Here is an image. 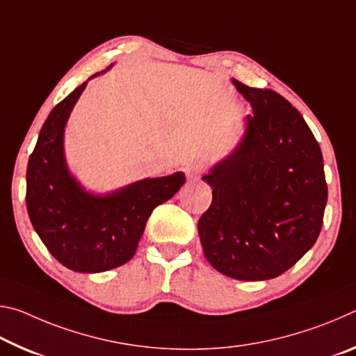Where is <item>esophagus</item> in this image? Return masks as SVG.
Masks as SVG:
<instances>
[{"label":"esophagus","instance_id":"obj_1","mask_svg":"<svg viewBox=\"0 0 356 356\" xmlns=\"http://www.w3.org/2000/svg\"><path fill=\"white\" fill-rule=\"evenodd\" d=\"M204 170V165L200 163V161H195V163H191L185 168V172H186V177H188L190 180H196L200 179L201 172Z\"/></svg>","mask_w":356,"mask_h":356}]
</instances>
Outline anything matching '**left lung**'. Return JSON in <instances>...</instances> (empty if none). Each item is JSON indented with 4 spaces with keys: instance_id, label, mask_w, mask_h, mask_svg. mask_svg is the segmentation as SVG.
<instances>
[{
    "instance_id": "obj_1",
    "label": "left lung",
    "mask_w": 356,
    "mask_h": 356,
    "mask_svg": "<svg viewBox=\"0 0 356 356\" xmlns=\"http://www.w3.org/2000/svg\"><path fill=\"white\" fill-rule=\"evenodd\" d=\"M252 106L243 140L202 179L212 204L197 221L204 256L240 281L272 280L321 234L327 206L323 159L308 124L272 89L232 80Z\"/></svg>"
}]
</instances>
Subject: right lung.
<instances>
[{
    "instance_id": "add662e5",
    "label": "right lung",
    "mask_w": 356,
    "mask_h": 356,
    "mask_svg": "<svg viewBox=\"0 0 356 356\" xmlns=\"http://www.w3.org/2000/svg\"><path fill=\"white\" fill-rule=\"evenodd\" d=\"M86 84L59 102L42 125L28 161L26 209L56 261L74 272L100 273L134 257L152 210L176 195L185 174L144 179L105 196L84 190L65 165L64 127Z\"/></svg>"
}]
</instances>
